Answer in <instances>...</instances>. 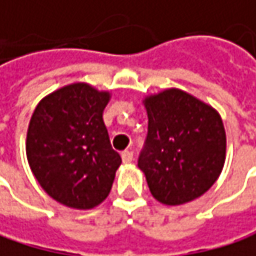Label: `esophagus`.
Listing matches in <instances>:
<instances>
[{
    "instance_id": "obj_1",
    "label": "esophagus",
    "mask_w": 256,
    "mask_h": 256,
    "mask_svg": "<svg viewBox=\"0 0 256 256\" xmlns=\"http://www.w3.org/2000/svg\"><path fill=\"white\" fill-rule=\"evenodd\" d=\"M121 159H122V164H130L134 160V153L132 152H122Z\"/></svg>"
}]
</instances>
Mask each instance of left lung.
Listing matches in <instances>:
<instances>
[{"mask_svg": "<svg viewBox=\"0 0 256 256\" xmlns=\"http://www.w3.org/2000/svg\"><path fill=\"white\" fill-rule=\"evenodd\" d=\"M142 103L148 135L138 166L152 195L165 206L200 198L225 165L226 134L219 112L178 88L150 94Z\"/></svg>", "mask_w": 256, "mask_h": 256, "instance_id": "8db88e82", "label": "left lung"}]
</instances>
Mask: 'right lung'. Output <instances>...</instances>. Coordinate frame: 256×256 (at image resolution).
Returning <instances> with one entry per match:
<instances>
[{"label":"right lung","instance_id":"obj_1","mask_svg":"<svg viewBox=\"0 0 256 256\" xmlns=\"http://www.w3.org/2000/svg\"><path fill=\"white\" fill-rule=\"evenodd\" d=\"M109 100V91L74 82L44 96L31 115L30 168L42 189L66 207L90 210L110 192L121 158L103 122Z\"/></svg>","mask_w":256,"mask_h":256}]
</instances>
